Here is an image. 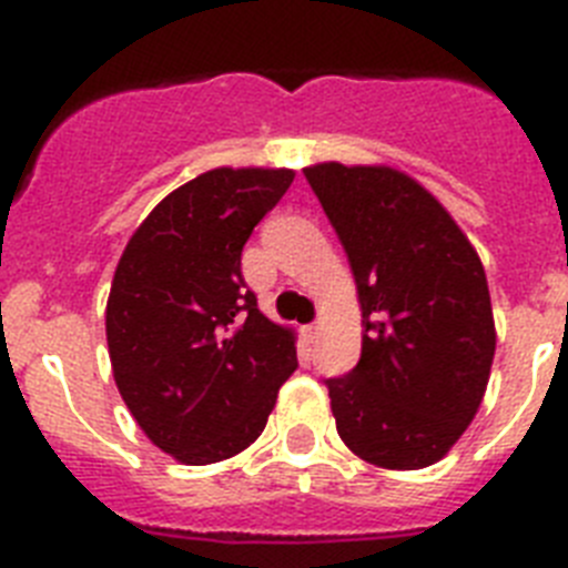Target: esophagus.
<instances>
[{
  "label": "esophagus",
  "mask_w": 568,
  "mask_h": 568,
  "mask_svg": "<svg viewBox=\"0 0 568 568\" xmlns=\"http://www.w3.org/2000/svg\"><path fill=\"white\" fill-rule=\"evenodd\" d=\"M318 335H321L318 324H310V327H304V338L307 341H318Z\"/></svg>",
  "instance_id": "obj_1"
}]
</instances>
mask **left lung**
<instances>
[{
	"mask_svg": "<svg viewBox=\"0 0 568 568\" xmlns=\"http://www.w3.org/2000/svg\"><path fill=\"white\" fill-rule=\"evenodd\" d=\"M304 175L358 290L361 361L327 381L341 440L381 469L438 464L478 413L498 341L478 250L404 170L318 162Z\"/></svg>",
	"mask_w": 568,
	"mask_h": 568,
	"instance_id": "1",
	"label": "left lung"
}]
</instances>
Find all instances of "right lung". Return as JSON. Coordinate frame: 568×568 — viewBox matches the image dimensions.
Masks as SVG:
<instances>
[{
    "instance_id": "add662e5",
    "label": "right lung",
    "mask_w": 568,
    "mask_h": 568,
    "mask_svg": "<svg viewBox=\"0 0 568 568\" xmlns=\"http://www.w3.org/2000/svg\"><path fill=\"white\" fill-rule=\"evenodd\" d=\"M290 168H213L175 187L130 235L104 333L119 395L179 464L244 453L295 373V329L261 313L241 247L293 184Z\"/></svg>"
}]
</instances>
